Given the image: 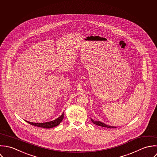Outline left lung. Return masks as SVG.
Masks as SVG:
<instances>
[{"label":"left lung","mask_w":157,"mask_h":157,"mask_svg":"<svg viewBox=\"0 0 157 157\" xmlns=\"http://www.w3.org/2000/svg\"><path fill=\"white\" fill-rule=\"evenodd\" d=\"M91 120L92 121L93 123H94V124L96 125H99V126H101V127H107V128H116V127H114V126H110V125H107L101 121H94V120H92L91 118Z\"/></svg>","instance_id":"1"}]
</instances>
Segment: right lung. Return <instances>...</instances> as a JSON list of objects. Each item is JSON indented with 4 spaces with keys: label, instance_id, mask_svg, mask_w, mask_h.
<instances>
[{
    "label": "right lung",
    "instance_id": "obj_1",
    "mask_svg": "<svg viewBox=\"0 0 157 157\" xmlns=\"http://www.w3.org/2000/svg\"><path fill=\"white\" fill-rule=\"evenodd\" d=\"M63 114L58 118H56V120L52 121H49V122H46V123H32L30 121H26L28 123L30 124L33 125L34 126H37V127H43V128H52L54 127H56L57 125H59L60 124V123L63 121Z\"/></svg>",
    "mask_w": 157,
    "mask_h": 157
}]
</instances>
